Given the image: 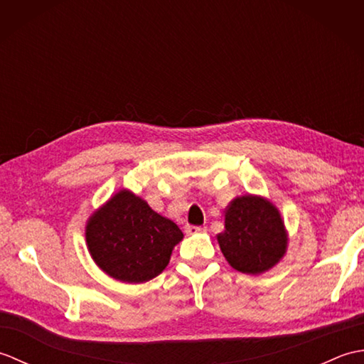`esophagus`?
<instances>
[{
	"instance_id": "obj_1",
	"label": "esophagus",
	"mask_w": 364,
	"mask_h": 364,
	"mask_svg": "<svg viewBox=\"0 0 364 364\" xmlns=\"http://www.w3.org/2000/svg\"><path fill=\"white\" fill-rule=\"evenodd\" d=\"M205 230H206L205 227H198V225H186V227H184V231H186L188 235L202 233V231H205Z\"/></svg>"
}]
</instances>
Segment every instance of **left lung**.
Segmentation results:
<instances>
[{
    "label": "left lung",
    "mask_w": 364,
    "mask_h": 364,
    "mask_svg": "<svg viewBox=\"0 0 364 364\" xmlns=\"http://www.w3.org/2000/svg\"><path fill=\"white\" fill-rule=\"evenodd\" d=\"M230 266L242 274H261L275 266L286 252L280 213L267 200L237 197L225 211V231L218 236Z\"/></svg>",
    "instance_id": "obj_1"
}]
</instances>
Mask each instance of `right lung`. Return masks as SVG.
<instances>
[{"label":"right lung","mask_w":364,"mask_h":364,"mask_svg":"<svg viewBox=\"0 0 364 364\" xmlns=\"http://www.w3.org/2000/svg\"><path fill=\"white\" fill-rule=\"evenodd\" d=\"M181 239L176 223L129 191L115 194L86 227L89 252L98 267L127 283H144L159 275Z\"/></svg>","instance_id":"1"}]
</instances>
